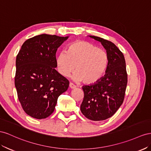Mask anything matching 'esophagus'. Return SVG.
Returning a JSON list of instances; mask_svg holds the SVG:
<instances>
[{"mask_svg": "<svg viewBox=\"0 0 151 151\" xmlns=\"http://www.w3.org/2000/svg\"><path fill=\"white\" fill-rule=\"evenodd\" d=\"M69 87H70V88H71V89H73V88H76V86L73 83H70V84H69Z\"/></svg>", "mask_w": 151, "mask_h": 151, "instance_id": "obj_1", "label": "esophagus"}]
</instances>
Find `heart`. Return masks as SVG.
I'll return each instance as SVG.
<instances>
[{
    "instance_id": "heart-1",
    "label": "heart",
    "mask_w": 151,
    "mask_h": 151,
    "mask_svg": "<svg viewBox=\"0 0 151 151\" xmlns=\"http://www.w3.org/2000/svg\"><path fill=\"white\" fill-rule=\"evenodd\" d=\"M58 72L68 76L75 70L73 78L92 85L99 81L107 70L108 58L104 50L87 41H76L68 47L66 52H61L56 58Z\"/></svg>"
}]
</instances>
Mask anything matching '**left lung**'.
Returning a JSON list of instances; mask_svg holds the SVG:
<instances>
[{
  "mask_svg": "<svg viewBox=\"0 0 151 151\" xmlns=\"http://www.w3.org/2000/svg\"><path fill=\"white\" fill-rule=\"evenodd\" d=\"M89 37L104 47L108 64L105 75L99 81L82 87L84 97L80 110L90 120L102 121L111 117L123 104L128 81L125 59L113 43L98 37Z\"/></svg>",
  "mask_w": 151,
  "mask_h": 151,
  "instance_id": "obj_1",
  "label": "left lung"
}]
</instances>
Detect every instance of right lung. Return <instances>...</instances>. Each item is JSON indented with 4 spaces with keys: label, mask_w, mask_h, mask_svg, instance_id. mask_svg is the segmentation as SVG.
Returning <instances> with one entry per match:
<instances>
[{
    "label": "right lung",
    "mask_w": 151,
    "mask_h": 151,
    "mask_svg": "<svg viewBox=\"0 0 151 151\" xmlns=\"http://www.w3.org/2000/svg\"><path fill=\"white\" fill-rule=\"evenodd\" d=\"M68 37L37 35L26 40L17 55L15 87L21 106L31 117H49L69 87V81L55 70L56 51Z\"/></svg>",
    "instance_id": "add662e5"
}]
</instances>
